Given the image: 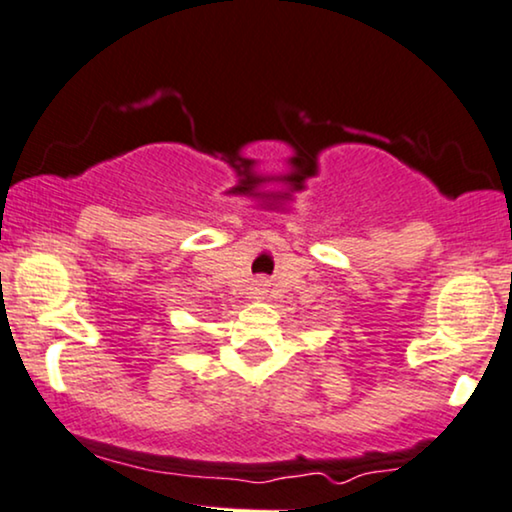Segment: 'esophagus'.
<instances>
[{
  "instance_id": "34e87169",
  "label": "esophagus",
  "mask_w": 512,
  "mask_h": 512,
  "mask_svg": "<svg viewBox=\"0 0 512 512\" xmlns=\"http://www.w3.org/2000/svg\"><path fill=\"white\" fill-rule=\"evenodd\" d=\"M264 293H267V283H264V281H257V283H255V295H257V297H262Z\"/></svg>"
}]
</instances>
